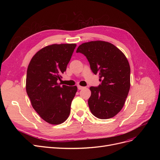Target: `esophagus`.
<instances>
[{
	"label": "esophagus",
	"mask_w": 160,
	"mask_h": 160,
	"mask_svg": "<svg viewBox=\"0 0 160 160\" xmlns=\"http://www.w3.org/2000/svg\"><path fill=\"white\" fill-rule=\"evenodd\" d=\"M77 88H78V89H79V90H81V89H84V87H82V86L78 85V86H77Z\"/></svg>",
	"instance_id": "obj_1"
}]
</instances>
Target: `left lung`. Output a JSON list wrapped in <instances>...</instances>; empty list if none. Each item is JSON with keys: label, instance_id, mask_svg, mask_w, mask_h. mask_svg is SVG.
Instances as JSON below:
<instances>
[{"label": "left lung", "instance_id": "8db88e82", "mask_svg": "<svg viewBox=\"0 0 160 160\" xmlns=\"http://www.w3.org/2000/svg\"><path fill=\"white\" fill-rule=\"evenodd\" d=\"M76 52L83 54L91 71L99 75V85L90 88L91 112L101 119L114 117L123 108L130 89V67L126 57L113 44L101 41L83 43Z\"/></svg>", "mask_w": 160, "mask_h": 160}]
</instances>
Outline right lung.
<instances>
[{"label":"right lung","mask_w":160,"mask_h":160,"mask_svg":"<svg viewBox=\"0 0 160 160\" xmlns=\"http://www.w3.org/2000/svg\"><path fill=\"white\" fill-rule=\"evenodd\" d=\"M76 44L47 46L33 56L28 66L26 91L36 112L46 122L63 123L68 118L76 86L61 85V74L76 47Z\"/></svg>","instance_id":"1"}]
</instances>
